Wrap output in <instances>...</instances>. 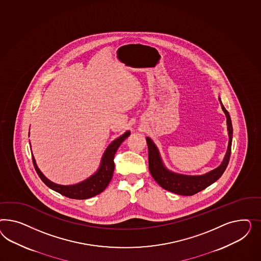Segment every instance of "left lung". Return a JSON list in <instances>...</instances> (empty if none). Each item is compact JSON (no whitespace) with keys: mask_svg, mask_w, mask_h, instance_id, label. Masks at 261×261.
<instances>
[{"mask_svg":"<svg viewBox=\"0 0 261 261\" xmlns=\"http://www.w3.org/2000/svg\"><path fill=\"white\" fill-rule=\"evenodd\" d=\"M221 103L222 109L226 114L227 117V124H228V131H229V145L228 150L225 155L224 161L221 165L215 168L214 170L210 171L208 173L200 175V176H188L182 174L173 173L167 170L163 165L162 160L160 157L158 149L154 142L151 141L149 138H146L147 147H148V166L152 177L154 180L158 182L159 185L170 192H173L179 195L184 196H191L198 193L201 190H205L208 186L216 182L224 171L226 170L229 162V157L231 153V141H232V125L231 120L229 117V112L223 106L221 99L219 98Z\"/></svg>","mask_w":261,"mask_h":261,"instance_id":"obj_1","label":"left lung"}]
</instances>
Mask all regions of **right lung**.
I'll return each instance as SVG.
<instances>
[{"label": "right lung", "instance_id": "1", "mask_svg": "<svg viewBox=\"0 0 261 261\" xmlns=\"http://www.w3.org/2000/svg\"><path fill=\"white\" fill-rule=\"evenodd\" d=\"M129 135H130V132L127 131L122 136H120L117 140H115L114 142H112L103 154L101 164H100L98 170L96 171V173L91 176L84 182H80L77 185L60 186V185H56L55 182H50L40 171L39 168L36 166L34 157L32 155L33 166H34V168L38 174L40 179L44 182V184L49 189L62 194L64 196L71 198V199H77V200L94 197L95 195L99 194L100 192H102L103 190H105L107 188V186L109 185L111 179L113 177L114 169H115V163H114L115 154L118 150L119 145L121 144V142H123Z\"/></svg>", "mask_w": 261, "mask_h": 261}]
</instances>
